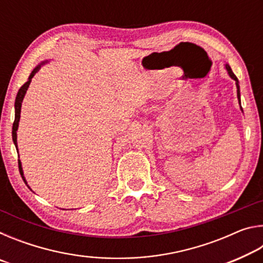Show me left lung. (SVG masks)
<instances>
[{"instance_id": "1", "label": "left lung", "mask_w": 263, "mask_h": 263, "mask_svg": "<svg viewBox=\"0 0 263 263\" xmlns=\"http://www.w3.org/2000/svg\"><path fill=\"white\" fill-rule=\"evenodd\" d=\"M225 67H226V70H228V73H229L230 77L234 80V81H235V84H237V89H238V90H237V96H238L239 104H240V87H239V81H238V79H237V77H235L234 73L232 72V69H231V67H230V66H229L228 64L225 65ZM240 108H241V104H240ZM241 110H242V108H241Z\"/></svg>"}]
</instances>
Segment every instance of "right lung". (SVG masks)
I'll use <instances>...</instances> for the list:
<instances>
[{
    "instance_id": "obj_1",
    "label": "right lung",
    "mask_w": 263,
    "mask_h": 263,
    "mask_svg": "<svg viewBox=\"0 0 263 263\" xmlns=\"http://www.w3.org/2000/svg\"><path fill=\"white\" fill-rule=\"evenodd\" d=\"M45 64V62H42L41 65H38L37 67H35L32 72H31L30 77H29V80L26 81L23 86H22L20 88L18 92H17V96H16V100H15V121H14V124H12V140H14V144L16 146V149L17 148V128H18V123H20V118H21V108H22V102H23V99L25 96V92L26 90H28V88L30 86V82H31V79H32L34 77V74L38 72L39 69H41L42 65ZM18 168H20V173H21V176L22 179H23V181L25 182V184L28 185V183H26V180L24 177V174H23V169H22V163L18 160ZM29 186V185H28Z\"/></svg>"
}]
</instances>
